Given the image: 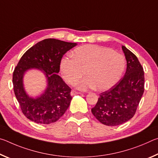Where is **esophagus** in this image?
Returning a JSON list of instances; mask_svg holds the SVG:
<instances>
[{
	"label": "esophagus",
	"mask_w": 158,
	"mask_h": 158,
	"mask_svg": "<svg viewBox=\"0 0 158 158\" xmlns=\"http://www.w3.org/2000/svg\"><path fill=\"white\" fill-rule=\"evenodd\" d=\"M77 94H81V93L77 92V91H76V90H73L71 91V95H77Z\"/></svg>",
	"instance_id": "34e87169"
}]
</instances>
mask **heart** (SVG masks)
<instances>
[{
  "label": "heart",
  "instance_id": "b5f03b06",
  "mask_svg": "<svg viewBox=\"0 0 158 158\" xmlns=\"http://www.w3.org/2000/svg\"><path fill=\"white\" fill-rule=\"evenodd\" d=\"M71 56L60 60L61 74L66 82L73 84L85 70L87 77L77 83V88L84 90L95 87L99 90L110 89L118 81L125 67L123 56L98 45H82L72 52Z\"/></svg>",
  "mask_w": 158,
  "mask_h": 158
}]
</instances>
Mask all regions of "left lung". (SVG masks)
I'll return each instance as SVG.
<instances>
[{
    "label": "left lung",
    "instance_id": "left-lung-1",
    "mask_svg": "<svg viewBox=\"0 0 158 158\" xmlns=\"http://www.w3.org/2000/svg\"><path fill=\"white\" fill-rule=\"evenodd\" d=\"M127 60L124 77L114 86L100 94L92 114L101 123L116 126L134 116L144 91V73L137 57L122 46Z\"/></svg>",
    "mask_w": 158,
    "mask_h": 158
}]
</instances>
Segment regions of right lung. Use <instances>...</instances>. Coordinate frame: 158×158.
<instances>
[{
  "instance_id": "right-lung-1",
  "label": "right lung",
  "mask_w": 158,
  "mask_h": 158,
  "mask_svg": "<svg viewBox=\"0 0 158 158\" xmlns=\"http://www.w3.org/2000/svg\"><path fill=\"white\" fill-rule=\"evenodd\" d=\"M77 43L56 39H45L26 51L15 68L12 77L14 92L22 113L31 121L40 124L56 122L65 114L72 100L71 89L58 73L63 55ZM43 70L48 88L37 98H30L23 88V77L29 69Z\"/></svg>"
}]
</instances>
